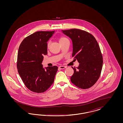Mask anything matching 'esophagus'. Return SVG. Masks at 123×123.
<instances>
[{
    "mask_svg": "<svg viewBox=\"0 0 123 123\" xmlns=\"http://www.w3.org/2000/svg\"><path fill=\"white\" fill-rule=\"evenodd\" d=\"M67 67L66 66H63V65H61V66H59V68L61 69H65V68H66Z\"/></svg>",
    "mask_w": 123,
    "mask_h": 123,
    "instance_id": "esophagus-1",
    "label": "esophagus"
}]
</instances>
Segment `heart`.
Here are the masks:
<instances>
[{"label":"heart","mask_w":123,"mask_h":123,"mask_svg":"<svg viewBox=\"0 0 123 123\" xmlns=\"http://www.w3.org/2000/svg\"><path fill=\"white\" fill-rule=\"evenodd\" d=\"M67 40H68V39L67 38H66V37H61L59 39V43H60L61 42H63L65 41H67ZM49 47V43H48L47 44V47L48 48Z\"/></svg>","instance_id":"1"}]
</instances>
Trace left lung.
<instances>
[{"mask_svg":"<svg viewBox=\"0 0 123 123\" xmlns=\"http://www.w3.org/2000/svg\"><path fill=\"white\" fill-rule=\"evenodd\" d=\"M71 39L72 57L79 63L78 67H71L74 74L71 82L76 87L87 89L99 79L103 64V57L99 44L94 36L81 29L62 30Z\"/></svg>","mask_w":123,"mask_h":123,"instance_id":"left-lung-1","label":"left lung"}]
</instances>
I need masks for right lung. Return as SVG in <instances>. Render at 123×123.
Here are the masks:
<instances>
[{
  "instance_id": "obj_1",
  "label": "right lung",
  "mask_w": 123,
  "mask_h": 123,
  "mask_svg": "<svg viewBox=\"0 0 123 123\" xmlns=\"http://www.w3.org/2000/svg\"><path fill=\"white\" fill-rule=\"evenodd\" d=\"M54 33L38 31L26 37L21 42L18 54V73L26 87L32 92L41 93L53 84L58 67H43V55L47 54V42Z\"/></svg>"
}]
</instances>
